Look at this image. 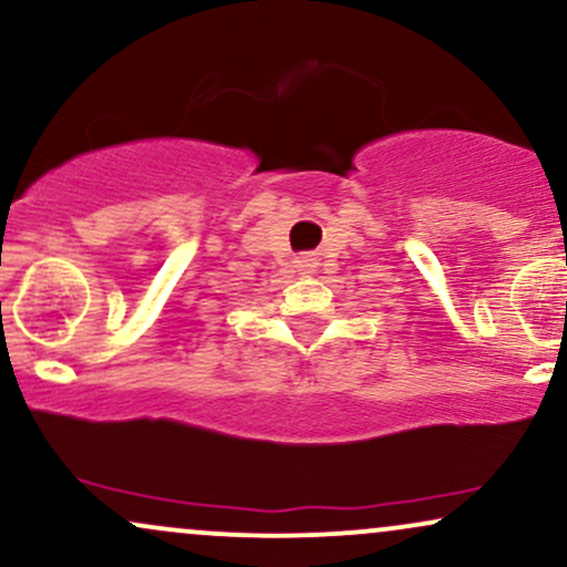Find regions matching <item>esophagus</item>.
<instances>
[{"label":"esophagus","mask_w":567,"mask_h":567,"mask_svg":"<svg viewBox=\"0 0 567 567\" xmlns=\"http://www.w3.org/2000/svg\"><path fill=\"white\" fill-rule=\"evenodd\" d=\"M298 269H301L303 275H311V271H313V261H311V258H303V261H298Z\"/></svg>","instance_id":"1"}]
</instances>
